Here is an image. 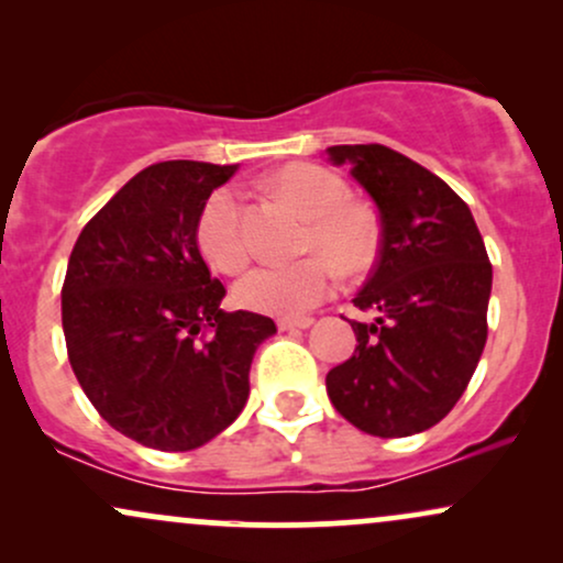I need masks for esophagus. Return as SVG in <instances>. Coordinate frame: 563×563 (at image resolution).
Masks as SVG:
<instances>
[{
  "label": "esophagus",
  "mask_w": 563,
  "mask_h": 563,
  "mask_svg": "<svg viewBox=\"0 0 563 563\" xmlns=\"http://www.w3.org/2000/svg\"><path fill=\"white\" fill-rule=\"evenodd\" d=\"M312 325V318H283L277 320V328L280 331H307Z\"/></svg>",
  "instance_id": "34e87169"
}]
</instances>
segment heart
I'll use <instances>...</instances> for the list:
<instances>
[{
	"label": "heart",
	"mask_w": 563,
	"mask_h": 563,
	"mask_svg": "<svg viewBox=\"0 0 563 563\" xmlns=\"http://www.w3.org/2000/svg\"><path fill=\"white\" fill-rule=\"evenodd\" d=\"M273 187L307 217L301 251H320L323 256L312 254L294 264H264L251 269L238 283L235 299L254 312L296 318L333 294L339 280L334 261L346 273L363 269L371 262L378 245V228L363 206L349 203L344 179L318 164L283 166L273 174ZM196 238L211 267L241 273L249 262V241L235 190L219 187L206 198Z\"/></svg>",
	"instance_id": "1"
}]
</instances>
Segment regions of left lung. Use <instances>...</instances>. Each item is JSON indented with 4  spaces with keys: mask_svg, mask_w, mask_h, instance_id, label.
Wrapping results in <instances>:
<instances>
[{
    "mask_svg": "<svg viewBox=\"0 0 563 563\" xmlns=\"http://www.w3.org/2000/svg\"><path fill=\"white\" fill-rule=\"evenodd\" d=\"M328 156L376 200L380 249L354 307L357 346L325 376L328 397L373 437L421 434L466 391L487 344L493 264L466 200L386 145H333Z\"/></svg>",
    "mask_w": 563,
    "mask_h": 563,
    "instance_id": "obj_1",
    "label": "left lung"
}]
</instances>
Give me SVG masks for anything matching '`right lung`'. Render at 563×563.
Segmentation results:
<instances>
[{"mask_svg":"<svg viewBox=\"0 0 563 563\" xmlns=\"http://www.w3.org/2000/svg\"><path fill=\"white\" fill-rule=\"evenodd\" d=\"M238 166L161 161L89 219L63 283V333L84 394L115 431L153 450H196L249 399L256 346L275 322L224 312L198 251L206 198Z\"/></svg>","mask_w":563,"mask_h":563,"instance_id":"add662e5","label":"right lung"}]
</instances>
